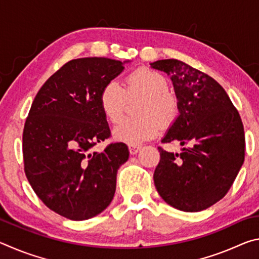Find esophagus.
Segmentation results:
<instances>
[{"mask_svg": "<svg viewBox=\"0 0 259 259\" xmlns=\"http://www.w3.org/2000/svg\"><path fill=\"white\" fill-rule=\"evenodd\" d=\"M140 148H142V146H139V145H130V146H129L130 154H131V155H136V154H137V153L139 152Z\"/></svg>", "mask_w": 259, "mask_h": 259, "instance_id": "34e87169", "label": "esophagus"}]
</instances>
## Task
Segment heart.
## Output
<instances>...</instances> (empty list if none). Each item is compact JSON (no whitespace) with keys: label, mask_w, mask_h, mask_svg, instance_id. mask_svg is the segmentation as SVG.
Here are the masks:
<instances>
[{"label":"heart","mask_w":259,"mask_h":259,"mask_svg":"<svg viewBox=\"0 0 259 259\" xmlns=\"http://www.w3.org/2000/svg\"><path fill=\"white\" fill-rule=\"evenodd\" d=\"M169 84L161 73L142 68L126 78V90L115 80L108 81L99 94V106L108 121H119L123 115L126 99L134 96H145L142 109L143 117L122 120L113 130L117 142L137 145L156 135L160 122L169 123L178 113L177 99L168 93Z\"/></svg>","instance_id":"heart-1"}]
</instances>
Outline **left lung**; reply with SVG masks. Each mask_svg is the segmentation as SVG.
<instances>
[{"mask_svg":"<svg viewBox=\"0 0 259 259\" xmlns=\"http://www.w3.org/2000/svg\"><path fill=\"white\" fill-rule=\"evenodd\" d=\"M151 67L166 73L178 100V116L162 143H179L181 152L159 147L154 171L157 192L182 211H201L223 199L244 161V130L226 91L211 76L177 59Z\"/></svg>","mask_w":259,"mask_h":259,"instance_id":"left-lung-1","label":"left lung"}]
</instances>
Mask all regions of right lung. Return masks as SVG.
I'll return each instance as SVG.
<instances>
[{
    "instance_id": "1",
    "label": "right lung",
    "mask_w": 259,
    "mask_h": 259,
    "mask_svg": "<svg viewBox=\"0 0 259 259\" xmlns=\"http://www.w3.org/2000/svg\"><path fill=\"white\" fill-rule=\"evenodd\" d=\"M126 63L103 57L68 61L38 90L26 119V177L48 208L72 221L93 218L108 207L117 170L129 159L123 143L93 152L111 135L99 94Z\"/></svg>"
}]
</instances>
